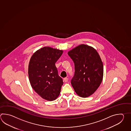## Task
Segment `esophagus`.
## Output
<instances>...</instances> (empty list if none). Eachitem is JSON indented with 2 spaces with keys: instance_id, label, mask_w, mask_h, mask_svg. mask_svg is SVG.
Listing matches in <instances>:
<instances>
[{
  "instance_id": "1",
  "label": "esophagus",
  "mask_w": 131,
  "mask_h": 131,
  "mask_svg": "<svg viewBox=\"0 0 131 131\" xmlns=\"http://www.w3.org/2000/svg\"><path fill=\"white\" fill-rule=\"evenodd\" d=\"M63 80H64L65 82H67L68 81V78H64V79H63Z\"/></svg>"
}]
</instances>
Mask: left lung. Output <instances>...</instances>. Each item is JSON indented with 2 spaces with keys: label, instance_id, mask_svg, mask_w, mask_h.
<instances>
[{
  "label": "left lung",
  "instance_id": "left-lung-1",
  "mask_svg": "<svg viewBox=\"0 0 131 131\" xmlns=\"http://www.w3.org/2000/svg\"><path fill=\"white\" fill-rule=\"evenodd\" d=\"M68 53L75 65L72 87L79 96H90L103 80L104 68L100 57L95 49L84 44L78 46Z\"/></svg>",
  "mask_w": 131,
  "mask_h": 131
}]
</instances>
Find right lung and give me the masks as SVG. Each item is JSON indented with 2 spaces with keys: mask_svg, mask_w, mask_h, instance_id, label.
Masks as SVG:
<instances>
[{
  "mask_svg": "<svg viewBox=\"0 0 131 131\" xmlns=\"http://www.w3.org/2000/svg\"><path fill=\"white\" fill-rule=\"evenodd\" d=\"M62 53V50L45 47L36 51L30 60L28 73L31 86L48 101L59 96L63 83L55 65Z\"/></svg>",
  "mask_w": 131,
  "mask_h": 131,
  "instance_id": "1",
  "label": "right lung"
}]
</instances>
